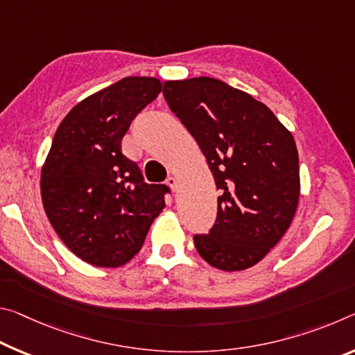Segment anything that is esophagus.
Returning <instances> with one entry per match:
<instances>
[{
    "mask_svg": "<svg viewBox=\"0 0 355 355\" xmlns=\"http://www.w3.org/2000/svg\"><path fill=\"white\" fill-rule=\"evenodd\" d=\"M166 183H167V187L173 191V193H175V191L178 189V180H177V177H168Z\"/></svg>",
    "mask_w": 355,
    "mask_h": 355,
    "instance_id": "1",
    "label": "esophagus"
}]
</instances>
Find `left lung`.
I'll use <instances>...</instances> for the list:
<instances>
[{
  "label": "left lung",
  "mask_w": 355,
  "mask_h": 355,
  "mask_svg": "<svg viewBox=\"0 0 355 355\" xmlns=\"http://www.w3.org/2000/svg\"><path fill=\"white\" fill-rule=\"evenodd\" d=\"M162 93L221 189L215 226L196 235V250L224 272L256 266L283 239L299 205L294 137L266 104L218 78L167 80Z\"/></svg>",
  "instance_id": "left-lung-1"
}]
</instances>
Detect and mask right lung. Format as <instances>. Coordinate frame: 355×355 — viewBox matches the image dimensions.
Returning <instances> with one entry per match:
<instances>
[{
	"label": "right lung",
	"mask_w": 355,
	"mask_h": 355,
	"mask_svg": "<svg viewBox=\"0 0 355 355\" xmlns=\"http://www.w3.org/2000/svg\"><path fill=\"white\" fill-rule=\"evenodd\" d=\"M162 92L155 77H125L72 107L41 171L44 210L63 243L94 267H121L164 210L166 184H147L121 153L132 118Z\"/></svg>",
	"instance_id": "obj_1"
}]
</instances>
